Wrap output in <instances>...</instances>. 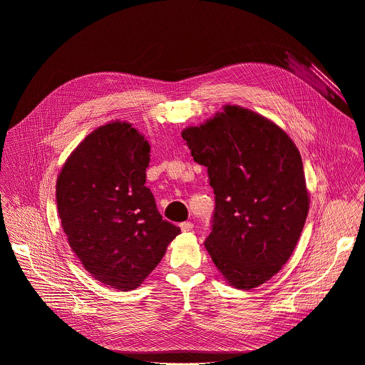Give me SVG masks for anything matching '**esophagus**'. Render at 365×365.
<instances>
[{
    "label": "esophagus",
    "instance_id": "esophagus-1",
    "mask_svg": "<svg viewBox=\"0 0 365 365\" xmlns=\"http://www.w3.org/2000/svg\"><path fill=\"white\" fill-rule=\"evenodd\" d=\"M180 228H182V231H190V230L193 228V222H190V221H185V222H182V224H180Z\"/></svg>",
    "mask_w": 365,
    "mask_h": 365
}]
</instances>
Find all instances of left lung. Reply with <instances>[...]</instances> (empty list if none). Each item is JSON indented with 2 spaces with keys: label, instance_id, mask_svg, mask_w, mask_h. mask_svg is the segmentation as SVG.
Returning <instances> with one entry per match:
<instances>
[{
  "label": "left lung",
  "instance_id": "obj_1",
  "mask_svg": "<svg viewBox=\"0 0 365 365\" xmlns=\"http://www.w3.org/2000/svg\"><path fill=\"white\" fill-rule=\"evenodd\" d=\"M215 193L205 247L237 289L272 279L290 258L307 211L300 153L274 123L241 107H225L182 133Z\"/></svg>",
  "mask_w": 365,
  "mask_h": 365
}]
</instances>
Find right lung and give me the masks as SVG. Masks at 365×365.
<instances>
[{"label": "right lung", "instance_id": "obj_1", "mask_svg": "<svg viewBox=\"0 0 365 365\" xmlns=\"http://www.w3.org/2000/svg\"><path fill=\"white\" fill-rule=\"evenodd\" d=\"M150 145L127 123L91 133L56 185L71 248L96 280L133 290L155 269L180 228L163 220L145 183Z\"/></svg>", "mask_w": 365, "mask_h": 365}]
</instances>
